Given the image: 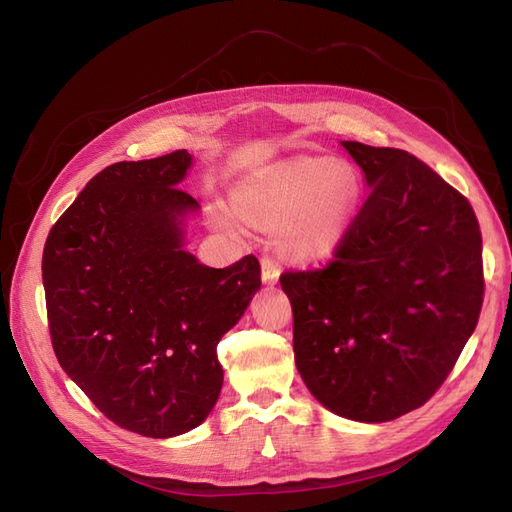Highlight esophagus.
<instances>
[{
  "instance_id": "1",
  "label": "esophagus",
  "mask_w": 512,
  "mask_h": 512,
  "mask_svg": "<svg viewBox=\"0 0 512 512\" xmlns=\"http://www.w3.org/2000/svg\"><path fill=\"white\" fill-rule=\"evenodd\" d=\"M260 267H262V282L265 284H275L280 280V265H277L271 256H262Z\"/></svg>"
}]
</instances>
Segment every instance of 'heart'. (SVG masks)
Masks as SVG:
<instances>
[{"label":"heart","instance_id":"obj_1","mask_svg":"<svg viewBox=\"0 0 512 512\" xmlns=\"http://www.w3.org/2000/svg\"><path fill=\"white\" fill-rule=\"evenodd\" d=\"M361 196L354 168L331 158H294L265 168L247 185L243 211L280 228L282 245L303 260L329 256L342 241Z\"/></svg>","mask_w":512,"mask_h":512}]
</instances>
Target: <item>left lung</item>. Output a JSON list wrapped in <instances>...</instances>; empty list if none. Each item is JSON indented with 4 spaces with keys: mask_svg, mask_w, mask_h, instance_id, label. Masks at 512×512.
Instances as JSON below:
<instances>
[{
    "mask_svg": "<svg viewBox=\"0 0 512 512\" xmlns=\"http://www.w3.org/2000/svg\"><path fill=\"white\" fill-rule=\"evenodd\" d=\"M371 188L327 265L284 271L294 363L331 412L382 423L451 374L485 297L468 198L393 147L342 143Z\"/></svg>",
    "mask_w": 512,
    "mask_h": 512,
    "instance_id": "obj_1",
    "label": "left lung"
}]
</instances>
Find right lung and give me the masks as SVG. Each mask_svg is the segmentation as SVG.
Here are the masks:
<instances>
[{"label": "right lung", "instance_id": "1", "mask_svg": "<svg viewBox=\"0 0 512 512\" xmlns=\"http://www.w3.org/2000/svg\"><path fill=\"white\" fill-rule=\"evenodd\" d=\"M192 158L117 162L51 228L42 282L59 365L108 421L147 438L198 427L218 401V344L260 288L258 258L211 269L183 250Z\"/></svg>", "mask_w": 512, "mask_h": 512}]
</instances>
